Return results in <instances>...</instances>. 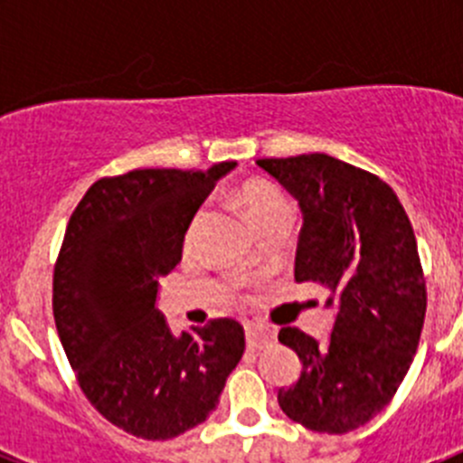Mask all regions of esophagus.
<instances>
[{"label": "esophagus", "instance_id": "esophagus-1", "mask_svg": "<svg viewBox=\"0 0 463 463\" xmlns=\"http://www.w3.org/2000/svg\"><path fill=\"white\" fill-rule=\"evenodd\" d=\"M245 338H248V347H264L276 341V331L267 325H260V322H248Z\"/></svg>", "mask_w": 463, "mask_h": 463}]
</instances>
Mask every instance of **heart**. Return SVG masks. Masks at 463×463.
Segmentation results:
<instances>
[{
  "label": "heart",
  "mask_w": 463,
  "mask_h": 463,
  "mask_svg": "<svg viewBox=\"0 0 463 463\" xmlns=\"http://www.w3.org/2000/svg\"><path fill=\"white\" fill-rule=\"evenodd\" d=\"M239 202L241 206H243V211L248 213V218H250V222L255 224V227L260 222H264L267 218H271V215H276V213L289 211L288 196L282 194L280 187H276L269 181L243 183L239 190ZM202 218H203V213L199 211L194 215V220H192L190 232H187V234L190 236L194 234V229L199 227Z\"/></svg>",
  "instance_id": "obj_1"
}]
</instances>
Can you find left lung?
<instances>
[{"mask_svg": "<svg viewBox=\"0 0 463 463\" xmlns=\"http://www.w3.org/2000/svg\"><path fill=\"white\" fill-rule=\"evenodd\" d=\"M257 165L304 215L294 280L320 282L331 292L326 306L336 304L326 343L297 326L278 334L304 364L278 403L310 431H353L390 403L420 345L427 288L412 224L387 183L331 155Z\"/></svg>", "mask_w": 463, "mask_h": 463, "instance_id": "1", "label": "left lung"}]
</instances>
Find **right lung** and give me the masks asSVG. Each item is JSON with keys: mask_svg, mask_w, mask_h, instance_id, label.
<instances>
[{"mask_svg": "<svg viewBox=\"0 0 463 463\" xmlns=\"http://www.w3.org/2000/svg\"><path fill=\"white\" fill-rule=\"evenodd\" d=\"M234 166L101 178L64 232L52 276L57 334L90 403L137 439L169 440L202 424L243 357V326L232 317L174 336L155 308L194 213Z\"/></svg>", "mask_w": 463, "mask_h": 463, "instance_id": "obj_1", "label": "right lung"}]
</instances>
